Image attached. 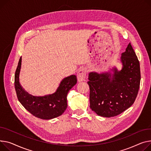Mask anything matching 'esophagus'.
Masks as SVG:
<instances>
[{"label":"esophagus","instance_id":"esophagus-1","mask_svg":"<svg viewBox=\"0 0 151 151\" xmlns=\"http://www.w3.org/2000/svg\"><path fill=\"white\" fill-rule=\"evenodd\" d=\"M86 76V70L84 68H80L77 73V79L78 82L85 81Z\"/></svg>","mask_w":151,"mask_h":151}]
</instances>
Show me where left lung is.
I'll return each mask as SVG.
<instances>
[{
	"label": "left lung",
	"instance_id": "8db88e82",
	"mask_svg": "<svg viewBox=\"0 0 151 151\" xmlns=\"http://www.w3.org/2000/svg\"><path fill=\"white\" fill-rule=\"evenodd\" d=\"M120 61L121 70L114 67L106 72L88 74L90 107L99 116L109 118L122 114L137 96L141 79L139 63L130 43Z\"/></svg>",
	"mask_w": 151,
	"mask_h": 151
}]
</instances>
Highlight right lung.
Returning <instances> with one entry per match:
<instances>
[{
	"label": "right lung",
	"mask_w": 151,
	"mask_h": 151,
	"mask_svg": "<svg viewBox=\"0 0 151 151\" xmlns=\"http://www.w3.org/2000/svg\"><path fill=\"white\" fill-rule=\"evenodd\" d=\"M22 58L19 59L14 75V87L19 102L33 115L43 119H50L61 115L67 107V96L77 83L76 75L64 78L56 92L43 96L29 94L19 82Z\"/></svg>",
	"instance_id": "obj_1"
}]
</instances>
